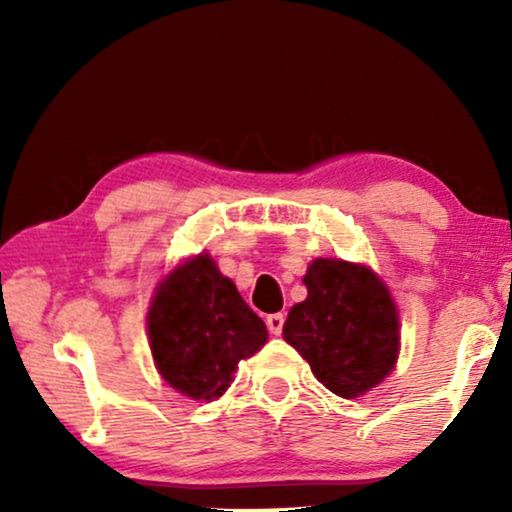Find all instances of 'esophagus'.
Listing matches in <instances>:
<instances>
[{
	"mask_svg": "<svg viewBox=\"0 0 512 512\" xmlns=\"http://www.w3.org/2000/svg\"><path fill=\"white\" fill-rule=\"evenodd\" d=\"M265 324H268V331L272 335H279L284 328V314L277 312V314H268V319H265Z\"/></svg>",
	"mask_w": 512,
	"mask_h": 512,
	"instance_id": "obj_1",
	"label": "esophagus"
}]
</instances>
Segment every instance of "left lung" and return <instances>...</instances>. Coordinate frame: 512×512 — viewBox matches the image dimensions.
Segmentation results:
<instances>
[{
	"instance_id": "8db88e82",
	"label": "left lung",
	"mask_w": 512,
	"mask_h": 512,
	"mask_svg": "<svg viewBox=\"0 0 512 512\" xmlns=\"http://www.w3.org/2000/svg\"><path fill=\"white\" fill-rule=\"evenodd\" d=\"M307 298L284 321V340L310 363L328 391L356 398L377 387L398 359V312L366 265L314 258L303 277Z\"/></svg>"
}]
</instances>
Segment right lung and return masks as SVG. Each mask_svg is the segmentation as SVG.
I'll list each match as a JSON object with an SVG mask.
<instances>
[{
  "label": "right lung",
  "mask_w": 512,
  "mask_h": 512,
  "mask_svg": "<svg viewBox=\"0 0 512 512\" xmlns=\"http://www.w3.org/2000/svg\"><path fill=\"white\" fill-rule=\"evenodd\" d=\"M146 326L158 373L193 401L223 396L237 363L268 342L263 319L209 254L188 258L167 275Z\"/></svg>",
  "instance_id": "right-lung-1"
}]
</instances>
